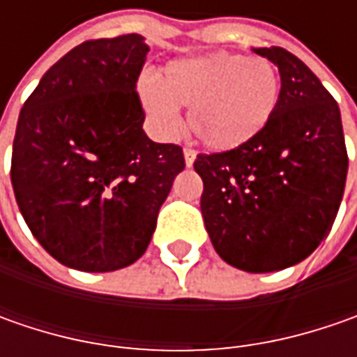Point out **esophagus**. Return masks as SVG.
I'll return each instance as SVG.
<instances>
[{"instance_id": "esophagus-1", "label": "esophagus", "mask_w": 357, "mask_h": 357, "mask_svg": "<svg viewBox=\"0 0 357 357\" xmlns=\"http://www.w3.org/2000/svg\"><path fill=\"white\" fill-rule=\"evenodd\" d=\"M195 158H197V151H192V149H185L186 167H192V165H195Z\"/></svg>"}]
</instances>
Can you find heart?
<instances>
[{
	"label": "heart",
	"instance_id": "1",
	"mask_svg": "<svg viewBox=\"0 0 357 357\" xmlns=\"http://www.w3.org/2000/svg\"><path fill=\"white\" fill-rule=\"evenodd\" d=\"M280 99V75L266 57L211 53L169 63L158 83H144L141 101L155 127L176 132V107L188 109V127L213 151L254 141L272 121Z\"/></svg>",
	"mask_w": 357,
	"mask_h": 357
}]
</instances>
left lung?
<instances>
[{
    "instance_id": "8db88e82",
    "label": "left lung",
    "mask_w": 357,
    "mask_h": 357,
    "mask_svg": "<svg viewBox=\"0 0 357 357\" xmlns=\"http://www.w3.org/2000/svg\"><path fill=\"white\" fill-rule=\"evenodd\" d=\"M278 67L280 99L254 141L199 155L200 211L214 250L244 272L308 258L336 220L348 174L340 107L296 55L252 49Z\"/></svg>"
}]
</instances>
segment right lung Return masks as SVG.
Masks as SVG:
<instances>
[{
    "label": "right lung",
    "instance_id": "obj_1",
    "mask_svg": "<svg viewBox=\"0 0 357 357\" xmlns=\"http://www.w3.org/2000/svg\"><path fill=\"white\" fill-rule=\"evenodd\" d=\"M146 53L137 33L85 41L23 103L11 185L31 234L65 266L111 272L139 260L185 169L178 144L143 130Z\"/></svg>",
    "mask_w": 357,
    "mask_h": 357
}]
</instances>
